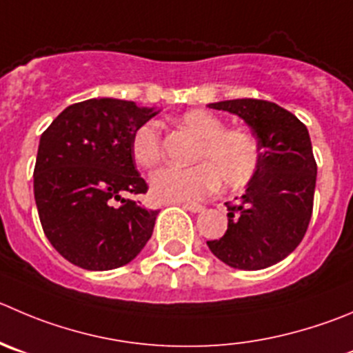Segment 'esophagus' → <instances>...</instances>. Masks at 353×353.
Masks as SVG:
<instances>
[{"mask_svg": "<svg viewBox=\"0 0 353 353\" xmlns=\"http://www.w3.org/2000/svg\"><path fill=\"white\" fill-rule=\"evenodd\" d=\"M180 206H182L183 210L190 211V213H201V211L204 210V206H201V204L197 203H182Z\"/></svg>", "mask_w": 353, "mask_h": 353, "instance_id": "esophagus-1", "label": "esophagus"}]
</instances>
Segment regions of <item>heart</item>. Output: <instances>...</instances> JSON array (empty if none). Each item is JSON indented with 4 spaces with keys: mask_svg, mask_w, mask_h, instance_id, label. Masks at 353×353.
Wrapping results in <instances>:
<instances>
[{
    "mask_svg": "<svg viewBox=\"0 0 353 353\" xmlns=\"http://www.w3.org/2000/svg\"><path fill=\"white\" fill-rule=\"evenodd\" d=\"M199 137L190 166H163L150 174V192L157 201L201 199L218 187L241 189L260 166V143L243 128H225V123L204 109H192L176 119ZM132 156L140 166L152 168L163 157L161 132L154 123L142 124L132 139Z\"/></svg>",
    "mask_w": 353,
    "mask_h": 353,
    "instance_id": "1",
    "label": "heart"
}]
</instances>
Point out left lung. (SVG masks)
I'll list each match as a JSON object with an SVG mask.
<instances>
[{
  "label": "left lung",
  "mask_w": 353,
  "mask_h": 353,
  "mask_svg": "<svg viewBox=\"0 0 353 353\" xmlns=\"http://www.w3.org/2000/svg\"><path fill=\"white\" fill-rule=\"evenodd\" d=\"M210 107L244 119L260 143V166L243 196L227 203V232L206 244L229 267L267 268L296 250L310 223L317 180L310 135L294 114L267 100H223Z\"/></svg>",
  "instance_id": "left-lung-1"
}]
</instances>
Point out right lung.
Masks as SVG:
<instances>
[{
  "label": "right lung",
  "mask_w": 353,
  "mask_h": 353,
  "mask_svg": "<svg viewBox=\"0 0 353 353\" xmlns=\"http://www.w3.org/2000/svg\"><path fill=\"white\" fill-rule=\"evenodd\" d=\"M159 110L117 99L63 109L39 139L34 199L52 246L86 270L130 263L159 211L124 196L147 192L132 156L133 133Z\"/></svg>",
  "instance_id": "1"
}]
</instances>
